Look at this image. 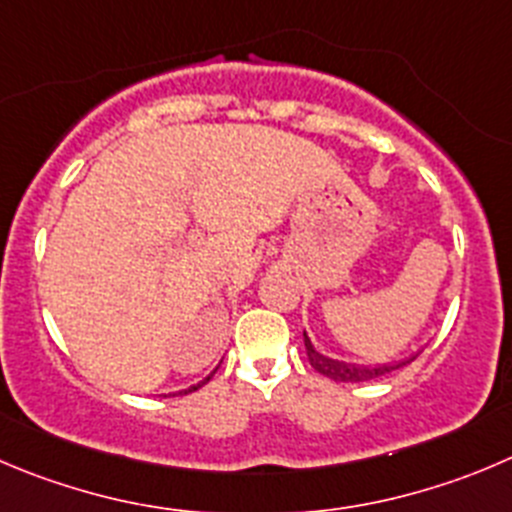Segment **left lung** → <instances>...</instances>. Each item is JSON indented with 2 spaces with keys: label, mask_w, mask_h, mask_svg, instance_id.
<instances>
[{
  "label": "left lung",
  "mask_w": 512,
  "mask_h": 512,
  "mask_svg": "<svg viewBox=\"0 0 512 512\" xmlns=\"http://www.w3.org/2000/svg\"><path fill=\"white\" fill-rule=\"evenodd\" d=\"M304 347H306V357H309L311 367L316 369L324 377L334 379V382H369V379L384 377V374L394 372V369L405 367V364L415 362L417 354L407 359H399V362H389V364H349V362H339V359L324 357L321 352H316V347L311 344V339L306 337L304 332Z\"/></svg>",
  "instance_id": "obj_1"
}]
</instances>
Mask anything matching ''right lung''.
Segmentation results:
<instances>
[{"instance_id":"obj_1","label":"right lung","mask_w":512,"mask_h":512,"mask_svg":"<svg viewBox=\"0 0 512 512\" xmlns=\"http://www.w3.org/2000/svg\"><path fill=\"white\" fill-rule=\"evenodd\" d=\"M211 377H213V374H211ZM211 377H206V379H203V382H198V384H193V387H188V389H183V392H178V394H188V392H196V389H198V387H203V384H206V382H208V379H211Z\"/></svg>"}]
</instances>
